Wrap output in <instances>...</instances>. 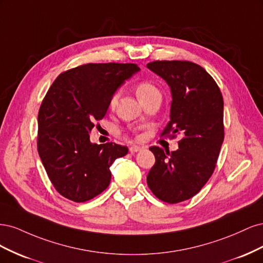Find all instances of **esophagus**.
I'll list each match as a JSON object with an SVG mask.
<instances>
[{"instance_id":"34e87169","label":"esophagus","mask_w":263,"mask_h":263,"mask_svg":"<svg viewBox=\"0 0 263 263\" xmlns=\"http://www.w3.org/2000/svg\"><path fill=\"white\" fill-rule=\"evenodd\" d=\"M142 148L141 147H139V146H132L130 148H129V151L132 154H135V153H138V151H140Z\"/></svg>"}]
</instances>
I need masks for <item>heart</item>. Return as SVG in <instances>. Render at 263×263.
Listing matches in <instances>:
<instances>
[{"label": "heart", "instance_id": "heart-1", "mask_svg": "<svg viewBox=\"0 0 263 263\" xmlns=\"http://www.w3.org/2000/svg\"><path fill=\"white\" fill-rule=\"evenodd\" d=\"M155 91H158V90L156 89V87H155L153 84H150V83H148V82H141V83H139V84L136 86V94H137L138 100L147 97L148 94L153 93V92H155ZM116 102H117V94L113 95L112 99H110L109 105H110V106H114V105L116 104Z\"/></svg>", "mask_w": 263, "mask_h": 263}]
</instances>
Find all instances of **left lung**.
Masks as SVG:
<instances>
[{"label":"left lung","instance_id":"obj_1","mask_svg":"<svg viewBox=\"0 0 263 263\" xmlns=\"http://www.w3.org/2000/svg\"><path fill=\"white\" fill-rule=\"evenodd\" d=\"M171 91L170 121L162 135H181L179 149L150 147L156 162L147 184L159 200L174 204L201 191L216 165L224 141V101L214 79L190 61H154L147 65Z\"/></svg>","mask_w":263,"mask_h":263}]
</instances>
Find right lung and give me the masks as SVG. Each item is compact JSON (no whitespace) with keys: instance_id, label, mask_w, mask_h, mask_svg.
I'll return each mask as SVG.
<instances>
[{"instance_id":"right-lung-1","label":"right lung","mask_w":263,"mask_h":263,"mask_svg":"<svg viewBox=\"0 0 263 263\" xmlns=\"http://www.w3.org/2000/svg\"><path fill=\"white\" fill-rule=\"evenodd\" d=\"M134 63H87L55 79L38 113V154L54 189L82 203L110 182L109 166L128 148L90 140L94 123L105 116L110 99L139 72Z\"/></svg>"}]
</instances>
